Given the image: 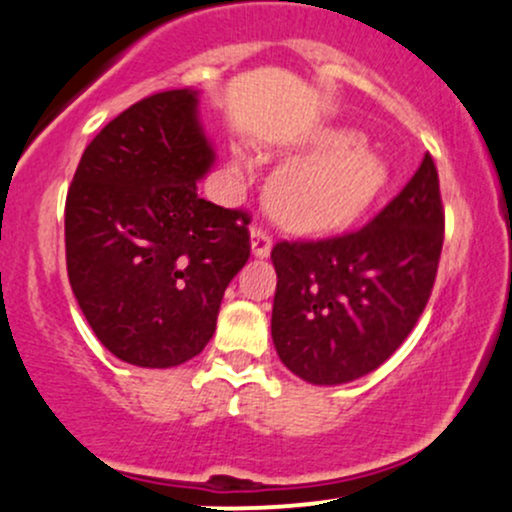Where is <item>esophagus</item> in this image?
I'll return each mask as SVG.
<instances>
[{
    "label": "esophagus",
    "mask_w": 512,
    "mask_h": 512,
    "mask_svg": "<svg viewBox=\"0 0 512 512\" xmlns=\"http://www.w3.org/2000/svg\"><path fill=\"white\" fill-rule=\"evenodd\" d=\"M250 238H252V255L255 257H267L269 252H272V235H269V230H265L262 226H252Z\"/></svg>",
    "instance_id": "obj_1"
}]
</instances>
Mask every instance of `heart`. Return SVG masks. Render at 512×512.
<instances>
[{"mask_svg":"<svg viewBox=\"0 0 512 512\" xmlns=\"http://www.w3.org/2000/svg\"><path fill=\"white\" fill-rule=\"evenodd\" d=\"M389 182V167L374 150L359 145L352 131L318 133L311 157L284 167L274 177L269 201L286 226L338 230L372 206Z\"/></svg>","mask_w":512,"mask_h":512,"instance_id":"1","label":"heart"}]
</instances>
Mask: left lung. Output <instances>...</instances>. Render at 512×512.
Listing matches in <instances>:
<instances>
[{
  "instance_id": "8db88e82",
  "label": "left lung",
  "mask_w": 512,
  "mask_h": 512,
  "mask_svg": "<svg viewBox=\"0 0 512 512\" xmlns=\"http://www.w3.org/2000/svg\"><path fill=\"white\" fill-rule=\"evenodd\" d=\"M445 240L435 162L355 233L274 245L277 355L308 384L355 381L384 364L428 306Z\"/></svg>"
}]
</instances>
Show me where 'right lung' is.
I'll use <instances>...</instances> for the list:
<instances>
[{"label":"right lung","instance_id":"add662e5","mask_svg":"<svg viewBox=\"0 0 512 512\" xmlns=\"http://www.w3.org/2000/svg\"><path fill=\"white\" fill-rule=\"evenodd\" d=\"M196 106L189 87L128 106L87 145L67 189L72 294L101 345L136 367L199 355L250 257V216L196 192L216 160Z\"/></svg>","mask_w":512,"mask_h":512}]
</instances>
